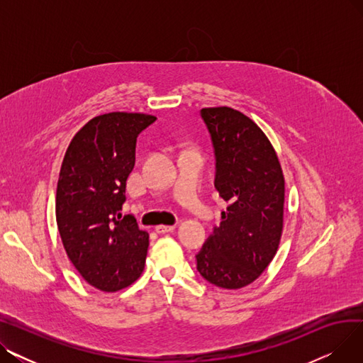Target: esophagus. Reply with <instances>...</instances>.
<instances>
[{
  "instance_id": "34e87169",
  "label": "esophagus",
  "mask_w": 363,
  "mask_h": 363,
  "mask_svg": "<svg viewBox=\"0 0 363 363\" xmlns=\"http://www.w3.org/2000/svg\"><path fill=\"white\" fill-rule=\"evenodd\" d=\"M175 226L174 225H159L156 226V233L159 234H167V233H174Z\"/></svg>"
}]
</instances>
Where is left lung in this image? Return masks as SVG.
<instances>
[{"mask_svg":"<svg viewBox=\"0 0 363 363\" xmlns=\"http://www.w3.org/2000/svg\"><path fill=\"white\" fill-rule=\"evenodd\" d=\"M215 152L222 222L196 255L197 271L220 289L252 284L274 259L284 218V175L263 130L231 107L201 108Z\"/></svg>","mask_w":363,"mask_h":363,"instance_id":"left-lung-1","label":"left lung"}]
</instances>
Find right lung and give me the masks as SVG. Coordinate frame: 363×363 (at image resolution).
Here are the masks:
<instances>
[{
    "label": "right lung",
    "mask_w": 363,
    "mask_h": 363,
    "mask_svg": "<svg viewBox=\"0 0 363 363\" xmlns=\"http://www.w3.org/2000/svg\"><path fill=\"white\" fill-rule=\"evenodd\" d=\"M156 119L125 111L94 118L73 137L62 163L57 226L74 268L101 291L122 290L144 271L148 233L122 206L137 138Z\"/></svg>",
    "instance_id": "add662e5"
}]
</instances>
